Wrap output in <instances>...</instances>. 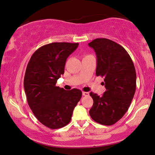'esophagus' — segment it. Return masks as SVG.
I'll return each instance as SVG.
<instances>
[{"label": "esophagus", "mask_w": 155, "mask_h": 155, "mask_svg": "<svg viewBox=\"0 0 155 155\" xmlns=\"http://www.w3.org/2000/svg\"><path fill=\"white\" fill-rule=\"evenodd\" d=\"M89 92H83V96H89Z\"/></svg>", "instance_id": "obj_1"}]
</instances>
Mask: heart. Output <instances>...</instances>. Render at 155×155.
<instances>
[{
	"label": "heart",
	"mask_w": 155,
	"mask_h": 155,
	"mask_svg": "<svg viewBox=\"0 0 155 155\" xmlns=\"http://www.w3.org/2000/svg\"><path fill=\"white\" fill-rule=\"evenodd\" d=\"M88 56H90V55H88Z\"/></svg>",
	"instance_id": "heart-1"
}]
</instances>
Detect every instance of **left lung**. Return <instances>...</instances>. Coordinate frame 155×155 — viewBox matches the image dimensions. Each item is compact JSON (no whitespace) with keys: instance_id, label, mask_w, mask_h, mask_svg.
<instances>
[{"instance_id":"obj_1","label":"left lung","mask_w":155,"mask_h":155,"mask_svg":"<svg viewBox=\"0 0 155 155\" xmlns=\"http://www.w3.org/2000/svg\"><path fill=\"white\" fill-rule=\"evenodd\" d=\"M97 55L96 75L104 77L106 90L102 96L90 92L94 103L90 115L97 123L112 126L128 110L136 90L134 63L127 51L107 38H96L88 43Z\"/></svg>"}]
</instances>
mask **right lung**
I'll return each instance as SVG.
<instances>
[{
    "label": "right lung",
    "mask_w": 155,
    "mask_h": 155,
    "mask_svg": "<svg viewBox=\"0 0 155 155\" xmlns=\"http://www.w3.org/2000/svg\"><path fill=\"white\" fill-rule=\"evenodd\" d=\"M78 46V43L47 44L33 54L27 66L24 88L28 105L36 119L50 129L67 126L82 97L80 90L56 85L68 57Z\"/></svg>",
    "instance_id": "obj_1"
}]
</instances>
